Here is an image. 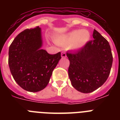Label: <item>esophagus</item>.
I'll return each instance as SVG.
<instances>
[{"label":"esophagus","instance_id":"esophagus-1","mask_svg":"<svg viewBox=\"0 0 120 120\" xmlns=\"http://www.w3.org/2000/svg\"><path fill=\"white\" fill-rule=\"evenodd\" d=\"M61 56H62V58H65V57L67 56L66 53H65V52H62L61 53Z\"/></svg>","mask_w":120,"mask_h":120}]
</instances>
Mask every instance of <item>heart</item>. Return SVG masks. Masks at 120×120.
I'll return each instance as SVG.
<instances>
[{
  "label": "heart",
  "mask_w": 120,
  "mask_h": 120,
  "mask_svg": "<svg viewBox=\"0 0 120 120\" xmlns=\"http://www.w3.org/2000/svg\"><path fill=\"white\" fill-rule=\"evenodd\" d=\"M90 34L86 30H74L67 34L58 37L56 41L63 46L69 45L71 49L83 47L90 40Z\"/></svg>",
  "instance_id": "heart-1"
}]
</instances>
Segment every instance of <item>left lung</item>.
Masks as SVG:
<instances>
[{
  "instance_id": "left-lung-1",
  "label": "left lung",
  "mask_w": 120,
  "mask_h": 120,
  "mask_svg": "<svg viewBox=\"0 0 120 120\" xmlns=\"http://www.w3.org/2000/svg\"><path fill=\"white\" fill-rule=\"evenodd\" d=\"M94 40L75 53H67L70 61L68 76L78 91L90 93L103 84L109 76L113 61L108 41L94 29Z\"/></svg>"
}]
</instances>
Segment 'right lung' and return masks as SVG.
Here are the masks:
<instances>
[{"label": "right lung", "instance_id": "right-lung-1", "mask_svg": "<svg viewBox=\"0 0 120 120\" xmlns=\"http://www.w3.org/2000/svg\"><path fill=\"white\" fill-rule=\"evenodd\" d=\"M42 46L39 26L27 29L15 38L9 49L8 64L15 81L30 92L43 90L49 82L61 52L50 55Z\"/></svg>", "mask_w": 120, "mask_h": 120}]
</instances>
